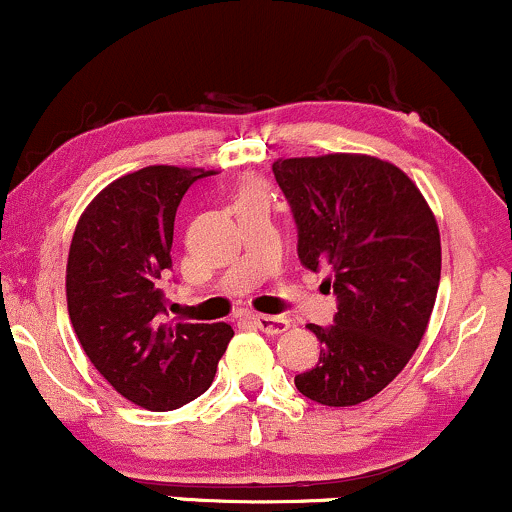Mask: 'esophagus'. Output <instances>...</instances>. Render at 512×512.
<instances>
[{"label": "esophagus", "mask_w": 512, "mask_h": 512, "mask_svg": "<svg viewBox=\"0 0 512 512\" xmlns=\"http://www.w3.org/2000/svg\"><path fill=\"white\" fill-rule=\"evenodd\" d=\"M252 322H255V327H260L264 334H281L291 327V320L272 315H252Z\"/></svg>", "instance_id": "esophagus-1"}]
</instances>
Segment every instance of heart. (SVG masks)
<instances>
[{
	"instance_id": "b5f03b06",
	"label": "heart",
	"mask_w": 512,
	"mask_h": 512,
	"mask_svg": "<svg viewBox=\"0 0 512 512\" xmlns=\"http://www.w3.org/2000/svg\"><path fill=\"white\" fill-rule=\"evenodd\" d=\"M248 199H269L267 187L260 185V182H248V185L240 187L236 202H248Z\"/></svg>"
}]
</instances>
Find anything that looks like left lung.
Masks as SVG:
<instances>
[{
    "instance_id": "8db88e82",
    "label": "left lung",
    "mask_w": 512,
    "mask_h": 512,
    "mask_svg": "<svg viewBox=\"0 0 512 512\" xmlns=\"http://www.w3.org/2000/svg\"><path fill=\"white\" fill-rule=\"evenodd\" d=\"M274 178L291 202L298 257L327 267L337 293L320 361L296 375L301 395L354 407L385 390L424 339L440 281L436 216L404 170L366 154L276 158Z\"/></svg>"
}]
</instances>
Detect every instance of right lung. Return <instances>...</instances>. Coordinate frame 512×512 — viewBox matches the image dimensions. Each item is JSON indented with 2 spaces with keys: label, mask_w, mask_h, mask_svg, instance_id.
I'll use <instances>...</instances> for the list:
<instances>
[{
  "label": "right lung",
  "mask_w": 512,
  "mask_h": 512,
  "mask_svg": "<svg viewBox=\"0 0 512 512\" xmlns=\"http://www.w3.org/2000/svg\"><path fill=\"white\" fill-rule=\"evenodd\" d=\"M204 168L146 166L103 187L67 257L69 320L88 361L137 407L170 411L209 390L231 342L226 322L166 320L175 211Z\"/></svg>",
  "instance_id": "add662e5"
}]
</instances>
